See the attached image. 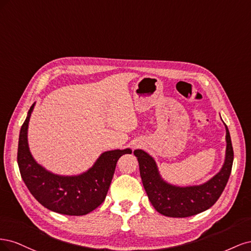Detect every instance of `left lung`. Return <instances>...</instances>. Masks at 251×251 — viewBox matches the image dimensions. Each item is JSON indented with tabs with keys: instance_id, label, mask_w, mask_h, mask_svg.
Segmentation results:
<instances>
[{
	"instance_id": "left-lung-1",
	"label": "left lung",
	"mask_w": 251,
	"mask_h": 251,
	"mask_svg": "<svg viewBox=\"0 0 251 251\" xmlns=\"http://www.w3.org/2000/svg\"><path fill=\"white\" fill-rule=\"evenodd\" d=\"M226 128V153L222 169L218 174L200 185L177 186L164 181L158 171L154 158L142 150H135L134 155L139 163L142 184L149 200L161 215L172 218H186L210 208L229 179L233 150L228 127Z\"/></svg>"
}]
</instances>
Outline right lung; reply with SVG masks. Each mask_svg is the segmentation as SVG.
<instances>
[{
	"label": "right lung",
	"instance_id": "right-lung-1",
	"mask_svg": "<svg viewBox=\"0 0 251 251\" xmlns=\"http://www.w3.org/2000/svg\"><path fill=\"white\" fill-rule=\"evenodd\" d=\"M34 105L35 102L28 111L19 137L18 164L22 179L44 207L62 215H87L104 201L118 159L131 154L132 150L104 151L87 172L79 175L53 174L37 163L29 150L28 125Z\"/></svg>",
	"mask_w": 251,
	"mask_h": 251
}]
</instances>
